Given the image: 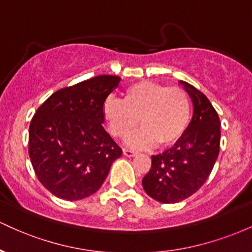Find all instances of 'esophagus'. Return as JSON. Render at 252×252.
Segmentation results:
<instances>
[{
  "label": "esophagus",
  "instance_id": "obj_1",
  "mask_svg": "<svg viewBox=\"0 0 252 252\" xmlns=\"http://www.w3.org/2000/svg\"><path fill=\"white\" fill-rule=\"evenodd\" d=\"M123 154L126 156H128V158H131V156H135L137 153H136L135 150H131V149H123Z\"/></svg>",
  "mask_w": 252,
  "mask_h": 252
}]
</instances>
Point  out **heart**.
<instances>
[{
    "instance_id": "obj_1",
    "label": "heart",
    "mask_w": 252,
    "mask_h": 252,
    "mask_svg": "<svg viewBox=\"0 0 252 252\" xmlns=\"http://www.w3.org/2000/svg\"><path fill=\"white\" fill-rule=\"evenodd\" d=\"M103 111L116 138L131 134L140 122L142 129L126 143L136 149H150L158 143L168 147L181 140L189 126L192 106L182 88L142 80L130 85L122 100L108 98Z\"/></svg>"
}]
</instances>
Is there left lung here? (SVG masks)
I'll return each mask as SVG.
<instances>
[{
    "mask_svg": "<svg viewBox=\"0 0 252 252\" xmlns=\"http://www.w3.org/2000/svg\"><path fill=\"white\" fill-rule=\"evenodd\" d=\"M193 103L186 134L174 147L152 156V167L142 179L146 193L156 201L174 204L187 199L205 184L219 155L220 121L207 97L182 82Z\"/></svg>",
    "mask_w": 252,
    "mask_h": 252,
    "instance_id": "obj_1",
    "label": "left lung"
}]
</instances>
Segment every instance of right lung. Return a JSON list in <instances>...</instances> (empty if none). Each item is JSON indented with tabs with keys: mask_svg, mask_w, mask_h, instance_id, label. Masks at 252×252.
Returning <instances> with one entry per match:
<instances>
[{
	"mask_svg": "<svg viewBox=\"0 0 252 252\" xmlns=\"http://www.w3.org/2000/svg\"><path fill=\"white\" fill-rule=\"evenodd\" d=\"M121 82L102 74L51 94L30 124L28 153L46 189L80 200L100 189L122 149L103 128V106Z\"/></svg>",
	"mask_w": 252,
	"mask_h": 252,
	"instance_id": "obj_1",
	"label": "right lung"
}]
</instances>
